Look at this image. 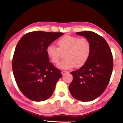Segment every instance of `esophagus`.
<instances>
[{
  "label": "esophagus",
  "instance_id": "obj_1",
  "mask_svg": "<svg viewBox=\"0 0 123 123\" xmlns=\"http://www.w3.org/2000/svg\"><path fill=\"white\" fill-rule=\"evenodd\" d=\"M68 72H69L66 71V70H62V75H64L65 74L68 73Z\"/></svg>",
  "mask_w": 123,
  "mask_h": 123
}]
</instances>
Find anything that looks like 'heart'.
<instances>
[{"label": "heart", "instance_id": "obj_1", "mask_svg": "<svg viewBox=\"0 0 123 123\" xmlns=\"http://www.w3.org/2000/svg\"><path fill=\"white\" fill-rule=\"evenodd\" d=\"M57 44L58 48L53 45H49L46 53L54 64L59 63L62 54L65 53V59L59 65L63 69L81 67L88 60L91 51V44L86 37L64 35L58 40Z\"/></svg>", "mask_w": 123, "mask_h": 123}]
</instances>
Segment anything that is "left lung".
Masks as SVG:
<instances>
[{
  "instance_id": "left-lung-1",
  "label": "left lung",
  "mask_w": 123,
  "mask_h": 123,
  "mask_svg": "<svg viewBox=\"0 0 123 123\" xmlns=\"http://www.w3.org/2000/svg\"><path fill=\"white\" fill-rule=\"evenodd\" d=\"M76 33L88 38L91 51L85 64L71 72L73 80L69 90L77 100L91 101L101 95L108 85L113 69V58L108 43L102 36L92 31Z\"/></svg>"
}]
</instances>
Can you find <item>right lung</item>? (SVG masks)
Instances as JSON below:
<instances>
[{
    "instance_id": "1",
    "label": "right lung",
    "mask_w": 123,
    "mask_h": 123,
    "mask_svg": "<svg viewBox=\"0 0 123 123\" xmlns=\"http://www.w3.org/2000/svg\"><path fill=\"white\" fill-rule=\"evenodd\" d=\"M62 32H30L17 44L12 60L13 74L23 95L35 101L50 98L61 71L49 61L46 48L63 35Z\"/></svg>"
}]
</instances>
